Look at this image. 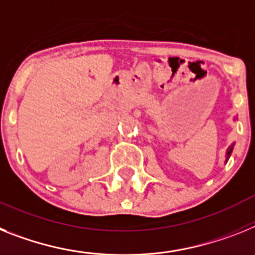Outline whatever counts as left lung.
<instances>
[{"mask_svg": "<svg viewBox=\"0 0 255 255\" xmlns=\"http://www.w3.org/2000/svg\"><path fill=\"white\" fill-rule=\"evenodd\" d=\"M232 150H233V145H231V146L228 147V150H227V159L230 158V155H231V153H232Z\"/></svg>", "mask_w": 255, "mask_h": 255, "instance_id": "1", "label": "left lung"}]
</instances>
